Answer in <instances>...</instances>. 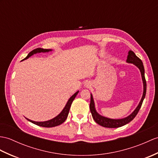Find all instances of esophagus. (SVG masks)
<instances>
[{
	"label": "esophagus",
	"instance_id": "34e87169",
	"mask_svg": "<svg viewBox=\"0 0 158 158\" xmlns=\"http://www.w3.org/2000/svg\"><path fill=\"white\" fill-rule=\"evenodd\" d=\"M89 85V83H86L85 84V86H86V87H88Z\"/></svg>",
	"mask_w": 158,
	"mask_h": 158
}]
</instances>
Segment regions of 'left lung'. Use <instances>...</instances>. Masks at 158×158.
Listing matches in <instances>:
<instances>
[{"instance_id":"obj_1","label":"left lung","mask_w":158,"mask_h":158,"mask_svg":"<svg viewBox=\"0 0 158 158\" xmlns=\"http://www.w3.org/2000/svg\"><path fill=\"white\" fill-rule=\"evenodd\" d=\"M127 62H129V63H133L135 65H136L141 71L143 83V94L142 98L140 102H139L138 106L136 108V109H135L134 112L129 116H127L126 118H124L122 119H111V118H106V117H104V116H102L96 112V109H95V105H94V102L92 95L91 94V101H90V104H89V108H90L91 115H92V117L94 120H95V122L104 127L118 128V127H123L129 123H130L131 121L133 120L135 117L137 116L139 110H140L141 107V105L143 104V102L144 98L145 97L147 83H146V80L145 77V69H144L143 64L141 60L136 56V54H135L133 51L129 50V54H128V56H127Z\"/></svg>"}]
</instances>
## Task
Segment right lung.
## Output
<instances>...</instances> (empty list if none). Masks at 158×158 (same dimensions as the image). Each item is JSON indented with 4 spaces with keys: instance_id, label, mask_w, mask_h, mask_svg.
<instances>
[{
    "instance_id": "right-lung-1",
    "label": "right lung",
    "mask_w": 158,
    "mask_h": 158,
    "mask_svg": "<svg viewBox=\"0 0 158 158\" xmlns=\"http://www.w3.org/2000/svg\"><path fill=\"white\" fill-rule=\"evenodd\" d=\"M52 50L50 49H44V48H35L34 50H33L32 51H31L28 54L27 56L25 57L23 60L27 59L29 57H30L31 55H33L34 54L38 53V52H49V51H51ZM79 91H77L75 94H74L73 96L70 98V99L68 100L67 104H66L65 107L64 108V109L62 110V112L58 114V116H56L55 118L51 119L50 120L48 121H44V122H35V121H33L29 120L28 118H27V120H29V122H31L32 123H34L36 125H38L40 127H56L58 125H60L62 123H63L64 121L67 119L69 112V110H70L71 106L73 101L74 100V99L75 98L76 96L77 95Z\"/></svg>"
}]
</instances>
